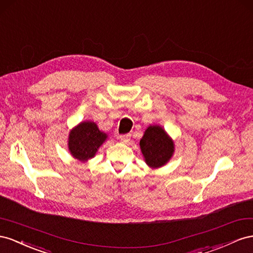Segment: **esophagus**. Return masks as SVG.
Here are the masks:
<instances>
[{
  "label": "esophagus",
  "mask_w": 253,
  "mask_h": 253,
  "mask_svg": "<svg viewBox=\"0 0 253 253\" xmlns=\"http://www.w3.org/2000/svg\"><path fill=\"white\" fill-rule=\"evenodd\" d=\"M130 134L129 133H127V134H122L121 136H120V140L123 142V143H125V144H127V143H129V141H130Z\"/></svg>",
  "instance_id": "34e87169"
}]
</instances>
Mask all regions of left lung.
<instances>
[{
  "mask_svg": "<svg viewBox=\"0 0 253 253\" xmlns=\"http://www.w3.org/2000/svg\"><path fill=\"white\" fill-rule=\"evenodd\" d=\"M144 161L150 169H160L169 163L175 153V143L159 125H150L140 140Z\"/></svg>",
  "mask_w": 253,
  "mask_h": 253,
  "instance_id": "8db88e82",
  "label": "left lung"
}]
</instances>
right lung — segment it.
<instances>
[{
	"instance_id": "1",
	"label": "right lung",
	"mask_w": 253,
	"mask_h": 253,
	"mask_svg": "<svg viewBox=\"0 0 253 253\" xmlns=\"http://www.w3.org/2000/svg\"><path fill=\"white\" fill-rule=\"evenodd\" d=\"M107 139L108 134L99 130L96 123L84 121L70 130L69 151L77 161L86 162L95 157L98 148Z\"/></svg>"
}]
</instances>
